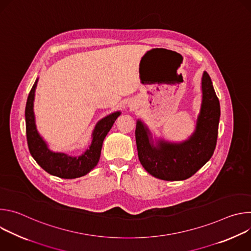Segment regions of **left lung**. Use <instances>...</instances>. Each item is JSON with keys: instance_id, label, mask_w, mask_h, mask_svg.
Instances as JSON below:
<instances>
[{"instance_id": "1", "label": "left lung", "mask_w": 251, "mask_h": 251, "mask_svg": "<svg viewBox=\"0 0 251 251\" xmlns=\"http://www.w3.org/2000/svg\"><path fill=\"white\" fill-rule=\"evenodd\" d=\"M201 89L202 103L196 131L181 144L160 141L154 146L149 130L137 121L135 137L139 161L153 176L165 181H183L195 175L211 158L217 146L221 107L206 73L202 75Z\"/></svg>"}]
</instances>
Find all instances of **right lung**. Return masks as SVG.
I'll use <instances>...</instances> for the list:
<instances>
[{
    "instance_id": "obj_1",
    "label": "right lung",
    "mask_w": 251,
    "mask_h": 251,
    "mask_svg": "<svg viewBox=\"0 0 251 251\" xmlns=\"http://www.w3.org/2000/svg\"><path fill=\"white\" fill-rule=\"evenodd\" d=\"M38 79L32 85L25 105V133L30 155L46 172L61 178H75L89 173L98 163L103 140L113 126V123L120 115L115 112L100 120L94 131L91 146L79 157H70L63 153H53L50 151L45 141L39 135L34 124L33 99Z\"/></svg>"
}]
</instances>
